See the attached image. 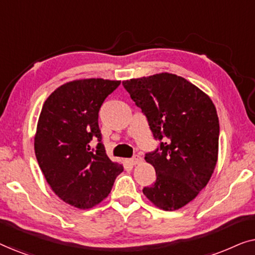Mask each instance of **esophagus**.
Here are the masks:
<instances>
[{
    "mask_svg": "<svg viewBox=\"0 0 255 255\" xmlns=\"http://www.w3.org/2000/svg\"><path fill=\"white\" fill-rule=\"evenodd\" d=\"M141 161H142V158L139 155H133L130 159V162L132 163V165H138V163H140Z\"/></svg>",
    "mask_w": 255,
    "mask_h": 255,
    "instance_id": "1",
    "label": "esophagus"
}]
</instances>
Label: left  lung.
<instances>
[{"label":"left lung","instance_id":"left-lung-1","mask_svg":"<svg viewBox=\"0 0 255 255\" xmlns=\"http://www.w3.org/2000/svg\"><path fill=\"white\" fill-rule=\"evenodd\" d=\"M123 86L147 117L154 138L162 140L145 155L156 180L142 193L159 209L177 210L207 186L217 163L215 104L198 87L170 73L127 80Z\"/></svg>","mask_w":255,"mask_h":255}]
</instances>
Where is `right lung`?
Wrapping results in <instances>:
<instances>
[{
	"mask_svg": "<svg viewBox=\"0 0 255 255\" xmlns=\"http://www.w3.org/2000/svg\"><path fill=\"white\" fill-rule=\"evenodd\" d=\"M120 85L117 80H74L58 87L41 108L34 134L37 161L55 195L75 208L101 203L124 169L107 155L99 128L100 108ZM95 137L99 144L92 149Z\"/></svg>",
	"mask_w": 255,
	"mask_h": 255,
	"instance_id": "add662e5",
	"label": "right lung"
}]
</instances>
